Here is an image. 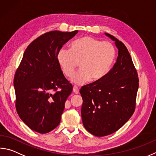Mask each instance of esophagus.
I'll return each instance as SVG.
<instances>
[{
	"mask_svg": "<svg viewBox=\"0 0 156 156\" xmlns=\"http://www.w3.org/2000/svg\"><path fill=\"white\" fill-rule=\"evenodd\" d=\"M73 92L74 93H76V94H78L79 89L78 88V87L73 86Z\"/></svg>",
	"mask_w": 156,
	"mask_h": 156,
	"instance_id": "34e87169",
	"label": "esophagus"
}]
</instances>
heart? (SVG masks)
Masks as SVG:
<instances>
[{"label":"heart","instance_id":"obj_1","mask_svg":"<svg viewBox=\"0 0 156 156\" xmlns=\"http://www.w3.org/2000/svg\"><path fill=\"white\" fill-rule=\"evenodd\" d=\"M116 50L113 45L92 37H83L71 44L70 50L61 48L57 61L67 77H72L80 63V69L72 78V83L83 84L90 78L93 81L105 77L115 63Z\"/></svg>","mask_w":156,"mask_h":156}]
</instances>
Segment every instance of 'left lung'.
<instances>
[{
    "instance_id": "left-lung-1",
    "label": "left lung",
    "mask_w": 156,
    "mask_h": 156,
    "mask_svg": "<svg viewBox=\"0 0 156 156\" xmlns=\"http://www.w3.org/2000/svg\"><path fill=\"white\" fill-rule=\"evenodd\" d=\"M118 48L117 62L105 77L83 86L80 90L84 127L101 137L120 129L134 112L138 89L137 71L122 42L108 33Z\"/></svg>"
}]
</instances>
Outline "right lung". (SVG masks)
Segmentation results:
<instances>
[{
	"label": "right lung",
	"instance_id": "add662e5",
	"mask_svg": "<svg viewBox=\"0 0 156 156\" xmlns=\"http://www.w3.org/2000/svg\"><path fill=\"white\" fill-rule=\"evenodd\" d=\"M78 32L50 31L35 39L25 50L14 76L16 108L33 131L46 134L60 123L73 87L64 76L56 56Z\"/></svg>",
	"mask_w": 156,
	"mask_h": 156
}]
</instances>
